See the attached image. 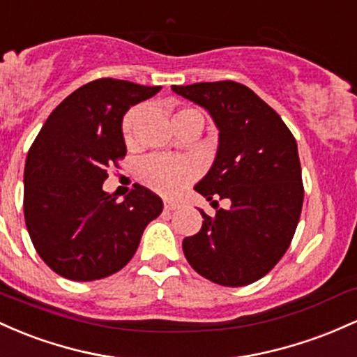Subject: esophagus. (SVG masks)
I'll list each match as a JSON object with an SVG mask.
<instances>
[{"mask_svg":"<svg viewBox=\"0 0 357 357\" xmlns=\"http://www.w3.org/2000/svg\"><path fill=\"white\" fill-rule=\"evenodd\" d=\"M163 207H165L167 212H170V211L178 209L180 204L175 202V200H168V199H165V200H163Z\"/></svg>","mask_w":357,"mask_h":357,"instance_id":"esophagus-1","label":"esophagus"}]
</instances>
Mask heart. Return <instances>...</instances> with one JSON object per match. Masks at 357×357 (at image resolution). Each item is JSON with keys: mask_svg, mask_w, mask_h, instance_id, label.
Segmentation results:
<instances>
[{"mask_svg": "<svg viewBox=\"0 0 357 357\" xmlns=\"http://www.w3.org/2000/svg\"><path fill=\"white\" fill-rule=\"evenodd\" d=\"M187 116L202 118L200 111L195 107H182L174 114V123L177 125L180 119L187 118ZM139 125H142V109L133 107L131 111H128L123 119V138L128 146H133L138 139ZM192 174H194V167L189 160L182 157H168V155L148 157L139 163L138 168L139 180L150 189L165 195H172L182 189L192 178Z\"/></svg>", "mask_w": 357, "mask_h": 357, "instance_id": "b5f03b06", "label": "heart"}]
</instances>
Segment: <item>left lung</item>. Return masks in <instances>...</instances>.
<instances>
[{
	"label": "left lung",
	"mask_w": 357,
	"mask_h": 357,
	"mask_svg": "<svg viewBox=\"0 0 357 357\" xmlns=\"http://www.w3.org/2000/svg\"><path fill=\"white\" fill-rule=\"evenodd\" d=\"M182 98L206 107L219 130L211 170L194 187L229 209L207 215L197 234L183 239L190 266L224 287L256 282L290 246L303 204L297 142L283 119L239 82L172 86Z\"/></svg>",
	"instance_id": "1"
}]
</instances>
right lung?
Listing matches in <instances>:
<instances>
[{
    "instance_id": "obj_1",
    "label": "right lung",
    "mask_w": 357,
    "mask_h": 357,
    "mask_svg": "<svg viewBox=\"0 0 357 357\" xmlns=\"http://www.w3.org/2000/svg\"><path fill=\"white\" fill-rule=\"evenodd\" d=\"M160 89L109 77L86 84L52 111L28 151L26 229L63 278L92 282L119 271L162 214V199L138 183L123 202L102 190L107 168L126 155L123 116Z\"/></svg>"
}]
</instances>
